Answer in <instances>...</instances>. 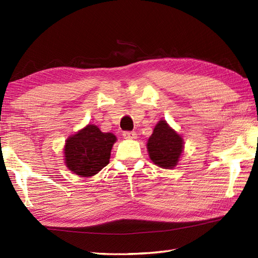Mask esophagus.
Segmentation results:
<instances>
[{"instance_id":"esophagus-1","label":"esophagus","mask_w":258,"mask_h":258,"mask_svg":"<svg viewBox=\"0 0 258 258\" xmlns=\"http://www.w3.org/2000/svg\"><path fill=\"white\" fill-rule=\"evenodd\" d=\"M123 138L126 140H134L136 139V133L135 132H123Z\"/></svg>"}]
</instances>
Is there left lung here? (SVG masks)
I'll return each mask as SVG.
<instances>
[{"mask_svg": "<svg viewBox=\"0 0 258 258\" xmlns=\"http://www.w3.org/2000/svg\"><path fill=\"white\" fill-rule=\"evenodd\" d=\"M184 141L169 127L166 120L161 119L147 141V151L152 162L162 168H173L177 165L183 152Z\"/></svg>", "mask_w": 258, "mask_h": 258, "instance_id": "left-lung-1", "label": "left lung"}]
</instances>
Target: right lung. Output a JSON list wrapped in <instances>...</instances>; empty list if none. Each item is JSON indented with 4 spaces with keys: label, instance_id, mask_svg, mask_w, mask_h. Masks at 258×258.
Masks as SVG:
<instances>
[{
    "label": "right lung",
    "instance_id": "right-lung-1",
    "mask_svg": "<svg viewBox=\"0 0 258 258\" xmlns=\"http://www.w3.org/2000/svg\"><path fill=\"white\" fill-rule=\"evenodd\" d=\"M116 142L112 133H103L96 125H87L71 135L64 146L65 164L74 174L89 177L109 163L111 150Z\"/></svg>",
    "mask_w": 258,
    "mask_h": 258
}]
</instances>
